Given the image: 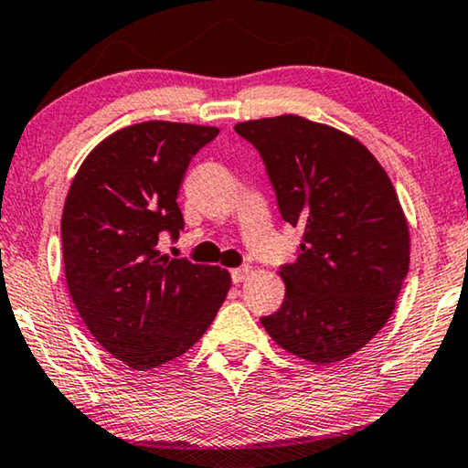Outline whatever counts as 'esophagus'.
<instances>
[{
    "label": "esophagus",
    "instance_id": "1",
    "mask_svg": "<svg viewBox=\"0 0 468 468\" xmlns=\"http://www.w3.org/2000/svg\"><path fill=\"white\" fill-rule=\"evenodd\" d=\"M246 274H248V266H239V269H233L231 271V281L235 285L241 283V281L246 279Z\"/></svg>",
    "mask_w": 468,
    "mask_h": 468
}]
</instances>
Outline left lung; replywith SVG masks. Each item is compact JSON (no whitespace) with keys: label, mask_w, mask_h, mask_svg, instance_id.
Wrapping results in <instances>:
<instances>
[{"label":"left lung","mask_w":468,"mask_h":468,"mask_svg":"<svg viewBox=\"0 0 468 468\" xmlns=\"http://www.w3.org/2000/svg\"><path fill=\"white\" fill-rule=\"evenodd\" d=\"M264 162L281 217L303 229L281 264L285 300L261 321L283 350L327 365L367 346L394 313L410 239L389 176L360 141L300 116L235 124Z\"/></svg>","instance_id":"obj_1"}]
</instances>
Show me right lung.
I'll return each instance as SVG.
<instances>
[{
    "instance_id": "right-lung-1",
    "label": "right lung",
    "mask_w": 468,
    "mask_h": 468,
    "mask_svg": "<svg viewBox=\"0 0 468 468\" xmlns=\"http://www.w3.org/2000/svg\"><path fill=\"white\" fill-rule=\"evenodd\" d=\"M217 127L150 121L116 131L80 165L62 214L66 283L100 346L137 370L165 365L210 327L231 279L162 256L185 229L176 204L189 162Z\"/></svg>"
}]
</instances>
